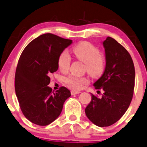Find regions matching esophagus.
<instances>
[{"instance_id": "1", "label": "esophagus", "mask_w": 147, "mask_h": 147, "mask_svg": "<svg viewBox=\"0 0 147 147\" xmlns=\"http://www.w3.org/2000/svg\"><path fill=\"white\" fill-rule=\"evenodd\" d=\"M79 93H80L79 91H75V90H72V91L71 92V95H77V94H79Z\"/></svg>"}]
</instances>
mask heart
<instances>
[{
	"mask_svg": "<svg viewBox=\"0 0 147 147\" xmlns=\"http://www.w3.org/2000/svg\"><path fill=\"white\" fill-rule=\"evenodd\" d=\"M76 59L84 63V69L93 78L103 75L106 69V60L100 50L88 41H82L71 49ZM71 64V58L67 52L63 51L59 54L57 65L59 70L63 73L68 71ZM67 86L74 90H80L89 83L86 77H78L69 76L65 80Z\"/></svg>",
	"mask_w": 147,
	"mask_h": 147,
	"instance_id": "obj_1",
	"label": "heart"
}]
</instances>
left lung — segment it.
<instances>
[{"label": "left lung", "instance_id": "left-lung-1", "mask_svg": "<svg viewBox=\"0 0 147 147\" xmlns=\"http://www.w3.org/2000/svg\"><path fill=\"white\" fill-rule=\"evenodd\" d=\"M103 45L106 69L93 85L104 94L101 98L91 94L85 113L96 125L108 127L117 122L129 108L134 89L135 68L129 52L115 39L108 37Z\"/></svg>", "mask_w": 147, "mask_h": 147}]
</instances>
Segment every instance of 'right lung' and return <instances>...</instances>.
Wrapping results in <instances>:
<instances>
[{
	"label": "right lung",
	"instance_id": "obj_1",
	"mask_svg": "<svg viewBox=\"0 0 147 147\" xmlns=\"http://www.w3.org/2000/svg\"><path fill=\"white\" fill-rule=\"evenodd\" d=\"M72 43L51 33L35 38L23 50L16 68L15 90L23 115L32 123L46 126L57 119L70 90L48 86L58 69L59 54Z\"/></svg>",
	"mask_w": 147,
	"mask_h": 147
}]
</instances>
